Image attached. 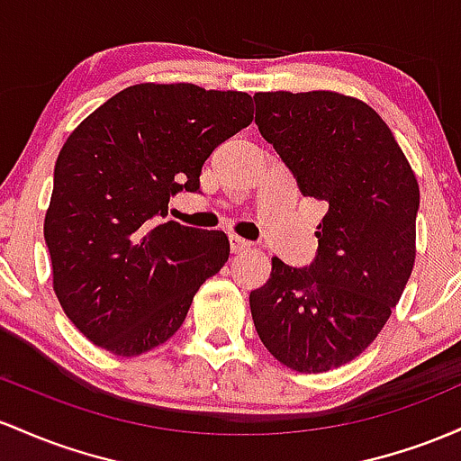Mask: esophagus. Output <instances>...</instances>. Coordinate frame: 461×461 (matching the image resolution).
<instances>
[{
	"mask_svg": "<svg viewBox=\"0 0 461 461\" xmlns=\"http://www.w3.org/2000/svg\"><path fill=\"white\" fill-rule=\"evenodd\" d=\"M248 248H250V241L244 240V237L230 235V250L232 252H237V255H240V252H246Z\"/></svg>",
	"mask_w": 461,
	"mask_h": 461,
	"instance_id": "1",
	"label": "esophagus"
}]
</instances>
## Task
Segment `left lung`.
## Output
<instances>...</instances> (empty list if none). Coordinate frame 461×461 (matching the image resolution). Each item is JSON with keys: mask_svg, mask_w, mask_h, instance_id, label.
I'll return each mask as SVG.
<instances>
[{"mask_svg": "<svg viewBox=\"0 0 461 461\" xmlns=\"http://www.w3.org/2000/svg\"><path fill=\"white\" fill-rule=\"evenodd\" d=\"M258 132L303 195L329 206L307 267L272 258L250 292L263 346L287 368L327 372L370 346L416 258V176L368 104L333 91L257 93Z\"/></svg>", "mask_w": 461, "mask_h": 461, "instance_id": "1", "label": "left lung"}]
</instances>
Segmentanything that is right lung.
Masks as SVG:
<instances>
[{
  "label": "right lung",
  "instance_id": "obj_1",
  "mask_svg": "<svg viewBox=\"0 0 461 461\" xmlns=\"http://www.w3.org/2000/svg\"><path fill=\"white\" fill-rule=\"evenodd\" d=\"M250 122L248 93L146 82L69 134L43 232L56 296L93 344L134 357L167 342L229 261L221 230L161 220L169 198L200 191L211 152Z\"/></svg>",
  "mask_w": 461,
  "mask_h": 461
}]
</instances>
